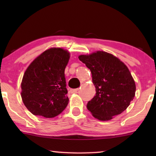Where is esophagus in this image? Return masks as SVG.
Listing matches in <instances>:
<instances>
[{"label": "esophagus", "mask_w": 156, "mask_h": 156, "mask_svg": "<svg viewBox=\"0 0 156 156\" xmlns=\"http://www.w3.org/2000/svg\"><path fill=\"white\" fill-rule=\"evenodd\" d=\"M77 91H78V89H69V92L71 93V94L76 93V92H77Z\"/></svg>", "instance_id": "34e87169"}]
</instances>
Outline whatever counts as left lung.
I'll return each instance as SVG.
<instances>
[{
  "mask_svg": "<svg viewBox=\"0 0 156 156\" xmlns=\"http://www.w3.org/2000/svg\"><path fill=\"white\" fill-rule=\"evenodd\" d=\"M90 69L96 95L87 103L92 116L109 121L126 109L133 101L136 84L127 66L118 57L104 51L78 57Z\"/></svg>",
  "mask_w": 156,
  "mask_h": 156,
  "instance_id": "1",
  "label": "left lung"
}]
</instances>
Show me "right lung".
I'll return each mask as SVG.
<instances>
[{
    "label": "right lung",
    "instance_id": "obj_1",
    "mask_svg": "<svg viewBox=\"0 0 156 156\" xmlns=\"http://www.w3.org/2000/svg\"><path fill=\"white\" fill-rule=\"evenodd\" d=\"M69 58L68 50L51 48L27 67L21 82V97L32 114L53 118L67 107L65 69Z\"/></svg>",
    "mask_w": 156,
    "mask_h": 156
}]
</instances>
